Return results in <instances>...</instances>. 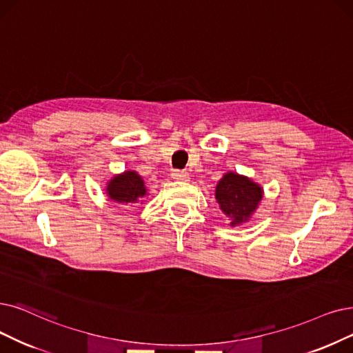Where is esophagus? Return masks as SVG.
<instances>
[{
    "label": "esophagus",
    "instance_id": "34e87169",
    "mask_svg": "<svg viewBox=\"0 0 353 353\" xmlns=\"http://www.w3.org/2000/svg\"><path fill=\"white\" fill-rule=\"evenodd\" d=\"M172 178L175 181H188L190 175H188L187 171H182V169H175V171L172 172Z\"/></svg>",
    "mask_w": 353,
    "mask_h": 353
}]
</instances>
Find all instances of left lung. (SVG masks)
I'll return each mask as SVG.
<instances>
[{
  "mask_svg": "<svg viewBox=\"0 0 353 353\" xmlns=\"http://www.w3.org/2000/svg\"><path fill=\"white\" fill-rule=\"evenodd\" d=\"M216 200L225 216L233 219L232 225L249 220L262 200V188L237 174H225L216 187Z\"/></svg>",
  "mask_w": 353,
  "mask_h": 353,
  "instance_id": "1",
  "label": "left lung"
}]
</instances>
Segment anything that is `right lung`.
<instances>
[{
    "label": "right lung",
    "instance_id": "obj_1",
    "mask_svg": "<svg viewBox=\"0 0 353 353\" xmlns=\"http://www.w3.org/2000/svg\"><path fill=\"white\" fill-rule=\"evenodd\" d=\"M107 191L110 199L120 204H134L146 195L143 179L133 171H128L123 175L112 178L107 187Z\"/></svg>",
    "mask_w": 353,
    "mask_h": 353
}]
</instances>
